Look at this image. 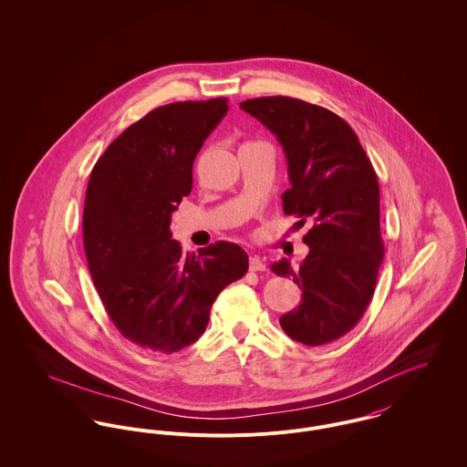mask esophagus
Returning a JSON list of instances; mask_svg holds the SVG:
<instances>
[{"instance_id":"esophagus-1","label":"esophagus","mask_w":467,"mask_h":467,"mask_svg":"<svg viewBox=\"0 0 467 467\" xmlns=\"http://www.w3.org/2000/svg\"><path fill=\"white\" fill-rule=\"evenodd\" d=\"M249 269H251V271H265V269H267L265 260H264L262 256H258V254L249 256Z\"/></svg>"}]
</instances>
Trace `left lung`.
Wrapping results in <instances>:
<instances>
[{
    "label": "left lung",
    "instance_id": "1",
    "mask_svg": "<svg viewBox=\"0 0 467 467\" xmlns=\"http://www.w3.org/2000/svg\"><path fill=\"white\" fill-rule=\"evenodd\" d=\"M280 141L290 189L283 213L306 219L310 248L294 269L286 258L271 265L303 290L296 310L280 317L283 331L310 347L350 331L372 299L384 256L379 219V182L356 132L333 111L292 97H258L241 102Z\"/></svg>",
    "mask_w": 467,
    "mask_h": 467
}]
</instances>
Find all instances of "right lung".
Masks as SVG:
<instances>
[{
  "label": "right lung",
  "instance_id": "obj_1",
  "mask_svg": "<svg viewBox=\"0 0 467 467\" xmlns=\"http://www.w3.org/2000/svg\"><path fill=\"white\" fill-rule=\"evenodd\" d=\"M228 99L156 108L95 162L83 243L99 297L127 340L177 352L196 342L219 292L248 271L246 251L219 241L184 254L171 213L192 187V162Z\"/></svg>",
  "mask_w": 467,
  "mask_h": 467
}]
</instances>
